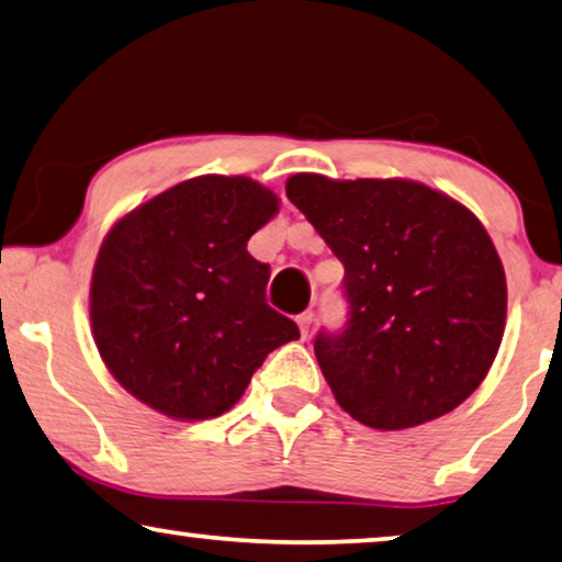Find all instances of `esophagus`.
Instances as JSON below:
<instances>
[{
  "mask_svg": "<svg viewBox=\"0 0 562 562\" xmlns=\"http://www.w3.org/2000/svg\"><path fill=\"white\" fill-rule=\"evenodd\" d=\"M311 323H313V311H305L297 315V326H300V334L307 336V330H311Z\"/></svg>",
  "mask_w": 562,
  "mask_h": 562,
  "instance_id": "obj_1",
  "label": "esophagus"
}]
</instances>
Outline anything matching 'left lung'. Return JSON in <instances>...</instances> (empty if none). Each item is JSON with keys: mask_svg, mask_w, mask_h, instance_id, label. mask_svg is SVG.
Listing matches in <instances>:
<instances>
[{"mask_svg": "<svg viewBox=\"0 0 562 562\" xmlns=\"http://www.w3.org/2000/svg\"><path fill=\"white\" fill-rule=\"evenodd\" d=\"M344 262L349 321L313 349L338 405L376 430H405L456 409L492 369L507 321V278L486 228L415 180L284 186Z\"/></svg>", "mask_w": 562, "mask_h": 562, "instance_id": "left-lung-1", "label": "left lung"}]
</instances>
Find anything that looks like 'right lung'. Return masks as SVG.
Listing matches in <instances>:
<instances>
[{
	"label": "right lung",
	"instance_id": "add662e5",
	"mask_svg": "<svg viewBox=\"0 0 562 562\" xmlns=\"http://www.w3.org/2000/svg\"><path fill=\"white\" fill-rule=\"evenodd\" d=\"M278 209L251 178L201 176L116 221L93 265L91 330L126 392L176 420H209L300 338L267 305L270 265L247 251Z\"/></svg>",
	"mask_w": 562,
	"mask_h": 562
}]
</instances>
